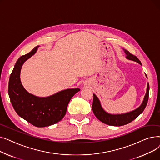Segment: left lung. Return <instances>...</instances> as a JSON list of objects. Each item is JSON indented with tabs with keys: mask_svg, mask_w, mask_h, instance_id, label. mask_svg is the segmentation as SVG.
I'll list each match as a JSON object with an SVG mask.
<instances>
[{
	"mask_svg": "<svg viewBox=\"0 0 160 160\" xmlns=\"http://www.w3.org/2000/svg\"><path fill=\"white\" fill-rule=\"evenodd\" d=\"M123 50L124 53L126 54V55H127L126 58L128 59V60L136 62L139 63L140 65H141V62L136 56L132 54L128 51V50H125L124 48H123ZM145 75L147 77V74ZM148 95H149V83H148L147 88V92L144 97L143 100H142V104L138 108H136V110H134L133 111L125 113L112 114L110 113H108L104 110L101 104H100L98 98L96 96L95 94L93 93V105H92V109H93V112L99 121L108 125L119 127V126H123L131 122L134 119H136L141 113H142V112L144 111L145 108L147 104L148 100Z\"/></svg>",
	"mask_w": 160,
	"mask_h": 160,
	"instance_id": "8db88e82",
	"label": "left lung"
}]
</instances>
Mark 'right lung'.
<instances>
[{
  "label": "right lung",
  "instance_id": "obj_1",
  "mask_svg": "<svg viewBox=\"0 0 160 160\" xmlns=\"http://www.w3.org/2000/svg\"><path fill=\"white\" fill-rule=\"evenodd\" d=\"M38 46L21 56L10 74L8 95L15 111L21 117L36 127H45L61 121L71 98L79 88L67 89L46 97L32 95L22 85L20 73L23 63L36 52Z\"/></svg>",
  "mask_w": 160,
  "mask_h": 160
}]
</instances>
